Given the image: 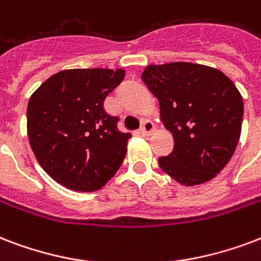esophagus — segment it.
I'll list each match as a JSON object with an SVG mask.
<instances>
[{
	"label": "esophagus",
	"mask_w": 261,
	"mask_h": 261,
	"mask_svg": "<svg viewBox=\"0 0 261 261\" xmlns=\"http://www.w3.org/2000/svg\"><path fill=\"white\" fill-rule=\"evenodd\" d=\"M154 130H156L154 124L150 120H145L141 128H139V134H142L144 137H149V135H152L154 133Z\"/></svg>",
	"instance_id": "34e87169"
}]
</instances>
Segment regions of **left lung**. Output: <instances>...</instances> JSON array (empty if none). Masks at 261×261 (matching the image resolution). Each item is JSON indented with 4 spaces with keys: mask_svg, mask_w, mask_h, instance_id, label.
<instances>
[{
    "mask_svg": "<svg viewBox=\"0 0 261 261\" xmlns=\"http://www.w3.org/2000/svg\"><path fill=\"white\" fill-rule=\"evenodd\" d=\"M142 81L174 137V150L159 159L160 168L185 186L215 178L241 135L244 102L231 79L212 67L179 61L148 65Z\"/></svg>",
    "mask_w": 261,
    "mask_h": 261,
    "instance_id": "8db88e82",
    "label": "left lung"
}]
</instances>
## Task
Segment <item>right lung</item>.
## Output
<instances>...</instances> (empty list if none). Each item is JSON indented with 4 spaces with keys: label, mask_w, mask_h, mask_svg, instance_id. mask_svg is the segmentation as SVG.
<instances>
[{
    "label": "right lung",
    "mask_w": 261,
    "mask_h": 261,
    "mask_svg": "<svg viewBox=\"0 0 261 261\" xmlns=\"http://www.w3.org/2000/svg\"><path fill=\"white\" fill-rule=\"evenodd\" d=\"M120 68L64 69L30 97L27 134L47 175L75 192L104 186L126 157L128 133L105 112V97L122 82Z\"/></svg>",
    "instance_id": "1"
}]
</instances>
